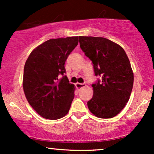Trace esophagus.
I'll list each match as a JSON object with an SVG mask.
<instances>
[{
  "label": "esophagus",
  "mask_w": 154,
  "mask_h": 154,
  "mask_svg": "<svg viewBox=\"0 0 154 154\" xmlns=\"http://www.w3.org/2000/svg\"><path fill=\"white\" fill-rule=\"evenodd\" d=\"M86 84H85V83H77L76 84V88H77V89L79 91V90H81L82 88H85L86 87Z\"/></svg>",
  "instance_id": "obj_1"
}]
</instances>
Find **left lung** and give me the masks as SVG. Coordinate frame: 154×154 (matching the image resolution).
I'll use <instances>...</instances> for the list:
<instances>
[{"label":"left lung","instance_id":"obj_1","mask_svg":"<svg viewBox=\"0 0 154 154\" xmlns=\"http://www.w3.org/2000/svg\"><path fill=\"white\" fill-rule=\"evenodd\" d=\"M80 48L92 61L95 76L101 77L92 85L93 95L88 102L93 114L110 119L121 112L130 99L134 81L130 60L124 49L100 37L79 36Z\"/></svg>","mask_w":154,"mask_h":154}]
</instances>
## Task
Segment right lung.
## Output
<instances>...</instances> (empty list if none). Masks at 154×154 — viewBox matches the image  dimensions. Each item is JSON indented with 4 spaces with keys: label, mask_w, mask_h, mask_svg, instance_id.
Wrapping results in <instances>:
<instances>
[{
    "label": "right lung",
    "mask_w": 154,
    "mask_h": 154,
    "mask_svg": "<svg viewBox=\"0 0 154 154\" xmlns=\"http://www.w3.org/2000/svg\"><path fill=\"white\" fill-rule=\"evenodd\" d=\"M78 36L50 39L38 45L26 59L23 90L28 103L45 119H61L69 111L75 85L66 76L65 61L78 44Z\"/></svg>",
    "instance_id": "1"
}]
</instances>
